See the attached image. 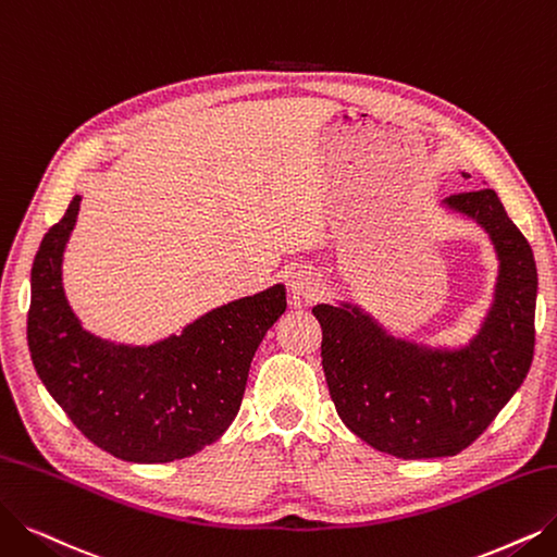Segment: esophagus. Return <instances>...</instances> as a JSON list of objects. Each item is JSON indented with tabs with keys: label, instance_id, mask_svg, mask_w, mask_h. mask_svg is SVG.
I'll return each mask as SVG.
<instances>
[{
	"label": "esophagus",
	"instance_id": "1",
	"mask_svg": "<svg viewBox=\"0 0 557 557\" xmlns=\"http://www.w3.org/2000/svg\"><path fill=\"white\" fill-rule=\"evenodd\" d=\"M287 285H290V295H293L295 304H299V301H308V299L315 297L320 281L310 270H295L290 274V281H287Z\"/></svg>",
	"mask_w": 557,
	"mask_h": 557
}]
</instances>
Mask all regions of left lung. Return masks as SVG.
<instances>
[{
	"label": "left lung",
	"mask_w": 557,
	"mask_h": 557,
	"mask_svg": "<svg viewBox=\"0 0 557 557\" xmlns=\"http://www.w3.org/2000/svg\"><path fill=\"white\" fill-rule=\"evenodd\" d=\"M443 206L480 224L500 262L492 308L469 345L395 338L349 301L313 308L341 420L368 446L399 459L469 448L519 391L535 351L537 267L528 239L494 189L455 194Z\"/></svg>",
	"instance_id": "left-lung-1"
}]
</instances>
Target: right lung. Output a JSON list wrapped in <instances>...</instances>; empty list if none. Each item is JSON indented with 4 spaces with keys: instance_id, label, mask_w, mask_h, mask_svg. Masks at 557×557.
<instances>
[{
    "instance_id": "1",
    "label": "right lung",
    "mask_w": 557,
    "mask_h": 557,
    "mask_svg": "<svg viewBox=\"0 0 557 557\" xmlns=\"http://www.w3.org/2000/svg\"><path fill=\"white\" fill-rule=\"evenodd\" d=\"M82 196L40 242L27 343L34 368L73 425L123 461L164 463L203 450L235 420L253 354L285 313V287L219 306L181 336L132 347L82 329L61 264Z\"/></svg>"
}]
</instances>
